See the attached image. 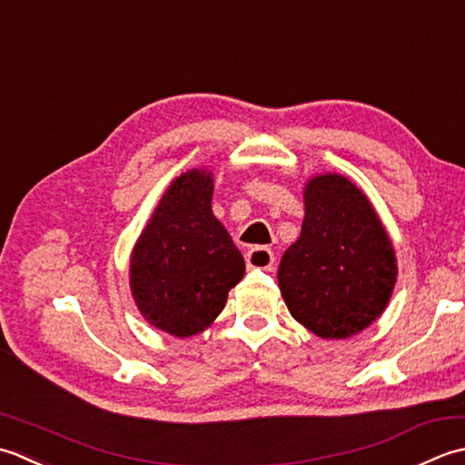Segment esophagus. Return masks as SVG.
Listing matches in <instances>:
<instances>
[{"label":"esophagus","instance_id":"34e87169","mask_svg":"<svg viewBox=\"0 0 465 465\" xmlns=\"http://www.w3.org/2000/svg\"><path fill=\"white\" fill-rule=\"evenodd\" d=\"M274 264V254L267 246H254L249 252H246V267L249 269H261V271H271Z\"/></svg>","mask_w":465,"mask_h":465}]
</instances>
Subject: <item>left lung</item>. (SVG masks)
Listing matches in <instances>:
<instances>
[{
	"label": "left lung",
	"mask_w": 465,
	"mask_h": 465,
	"mask_svg": "<svg viewBox=\"0 0 465 465\" xmlns=\"http://www.w3.org/2000/svg\"><path fill=\"white\" fill-rule=\"evenodd\" d=\"M395 254L371 203L339 174L312 178L305 221L279 264L289 312L323 339H347L381 315L395 285Z\"/></svg>",
	"instance_id": "obj_1"
}]
</instances>
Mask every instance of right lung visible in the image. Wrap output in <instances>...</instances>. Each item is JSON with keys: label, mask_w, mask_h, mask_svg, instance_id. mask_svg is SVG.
Instances as JSON below:
<instances>
[{"label": "right lung", "mask_w": 465, "mask_h": 465, "mask_svg": "<svg viewBox=\"0 0 465 465\" xmlns=\"http://www.w3.org/2000/svg\"><path fill=\"white\" fill-rule=\"evenodd\" d=\"M213 178L178 176L134 246L130 285L148 323L174 337L201 333L242 279L244 261L211 211Z\"/></svg>", "instance_id": "obj_1"}]
</instances>
